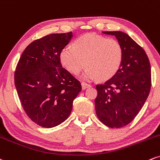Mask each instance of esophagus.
<instances>
[{
	"instance_id": "34e87169",
	"label": "esophagus",
	"mask_w": 160,
	"mask_h": 160,
	"mask_svg": "<svg viewBox=\"0 0 160 160\" xmlns=\"http://www.w3.org/2000/svg\"><path fill=\"white\" fill-rule=\"evenodd\" d=\"M82 89L85 90V89H87V88L91 87V84L86 83V82H82Z\"/></svg>"
}]
</instances>
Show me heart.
Masks as SVG:
<instances>
[{
  "mask_svg": "<svg viewBox=\"0 0 160 160\" xmlns=\"http://www.w3.org/2000/svg\"><path fill=\"white\" fill-rule=\"evenodd\" d=\"M123 57V47L118 40L94 33L80 37L61 53L62 64L72 74H79L87 67L82 75L86 80L109 79L121 67Z\"/></svg>",
  "mask_w": 160,
  "mask_h": 160,
  "instance_id": "heart-1",
  "label": "heart"
}]
</instances>
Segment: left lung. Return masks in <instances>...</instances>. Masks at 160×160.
Here are the masks:
<instances>
[{"mask_svg": "<svg viewBox=\"0 0 160 160\" xmlns=\"http://www.w3.org/2000/svg\"><path fill=\"white\" fill-rule=\"evenodd\" d=\"M115 36L123 49L121 67L113 77L96 86V113L111 128L129 124L143 107L151 88V68L144 50L121 31H104Z\"/></svg>", "mask_w": 160, "mask_h": 160, "instance_id": "1", "label": "left lung"}]
</instances>
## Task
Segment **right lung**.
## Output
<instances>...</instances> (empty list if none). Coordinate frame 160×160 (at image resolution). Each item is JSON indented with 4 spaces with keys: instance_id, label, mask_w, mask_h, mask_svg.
Here are the masks:
<instances>
[{
    "instance_id": "1",
    "label": "right lung",
    "mask_w": 160,
    "mask_h": 160,
    "mask_svg": "<svg viewBox=\"0 0 160 160\" xmlns=\"http://www.w3.org/2000/svg\"><path fill=\"white\" fill-rule=\"evenodd\" d=\"M72 32L52 33L36 39L24 50L14 74L23 109L32 121L45 128L61 124L72 112L82 84L61 63V51Z\"/></svg>"
}]
</instances>
